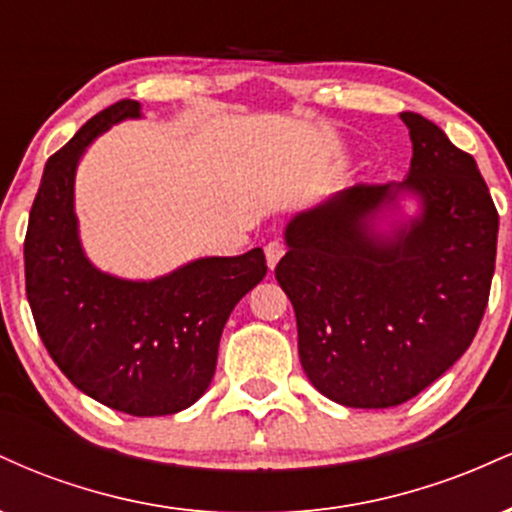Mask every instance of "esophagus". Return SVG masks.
Segmentation results:
<instances>
[{"mask_svg": "<svg viewBox=\"0 0 512 512\" xmlns=\"http://www.w3.org/2000/svg\"><path fill=\"white\" fill-rule=\"evenodd\" d=\"M284 245L281 243H267L264 245V255H267V267L269 269H274L276 267V262L281 260V257H284Z\"/></svg>", "mask_w": 512, "mask_h": 512, "instance_id": "obj_1", "label": "esophagus"}]
</instances>
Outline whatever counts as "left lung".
<instances>
[{"mask_svg": "<svg viewBox=\"0 0 512 512\" xmlns=\"http://www.w3.org/2000/svg\"><path fill=\"white\" fill-rule=\"evenodd\" d=\"M399 185L349 187L286 226L274 274L296 310L298 356L332 402L387 409L426 390L472 344L496 267L498 211L477 161L419 113ZM422 214L390 239L372 221L399 191Z\"/></svg>", "mask_w": 512, "mask_h": 512, "instance_id": "left-lung-1", "label": "left lung"}]
</instances>
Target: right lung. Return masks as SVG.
Here are the masks:
<instances>
[{"label": "right lung", "instance_id": "right-lung-1", "mask_svg": "<svg viewBox=\"0 0 512 512\" xmlns=\"http://www.w3.org/2000/svg\"><path fill=\"white\" fill-rule=\"evenodd\" d=\"M137 101L93 115L45 163L28 216L23 262L35 327L74 387L132 416L187 409L214 378L223 325L267 274L262 248L202 257L154 281L103 274L86 260L74 214V173L86 146Z\"/></svg>", "mask_w": 512, "mask_h": 512}]
</instances>
